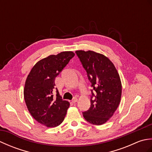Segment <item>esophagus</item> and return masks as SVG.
<instances>
[{
    "label": "esophagus",
    "mask_w": 152,
    "mask_h": 152,
    "mask_svg": "<svg viewBox=\"0 0 152 152\" xmlns=\"http://www.w3.org/2000/svg\"><path fill=\"white\" fill-rule=\"evenodd\" d=\"M72 102H74V103L76 102L77 101H78V98H77V97H74V98L72 99Z\"/></svg>",
    "instance_id": "esophagus-1"
}]
</instances>
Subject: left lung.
<instances>
[{"label": "left lung", "instance_id": "1", "mask_svg": "<svg viewBox=\"0 0 152 152\" xmlns=\"http://www.w3.org/2000/svg\"><path fill=\"white\" fill-rule=\"evenodd\" d=\"M77 56L96 92L91 106L83 115L90 124L101 125L107 122L117 110L121 98V79L114 64L103 54L77 50ZM93 96H91V98Z\"/></svg>", "mask_w": 152, "mask_h": 152}]
</instances>
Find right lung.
I'll list each match as a JSON object with an SVG mask.
<instances>
[{"label": "right lung", "instance_id": "obj_1", "mask_svg": "<svg viewBox=\"0 0 152 152\" xmlns=\"http://www.w3.org/2000/svg\"><path fill=\"white\" fill-rule=\"evenodd\" d=\"M74 56L69 51L44 58L32 68L25 81L23 95L28 110L35 120L47 127L59 125L70 106L57 90L56 96L53 92L56 78Z\"/></svg>", "mask_w": 152, "mask_h": 152}]
</instances>
